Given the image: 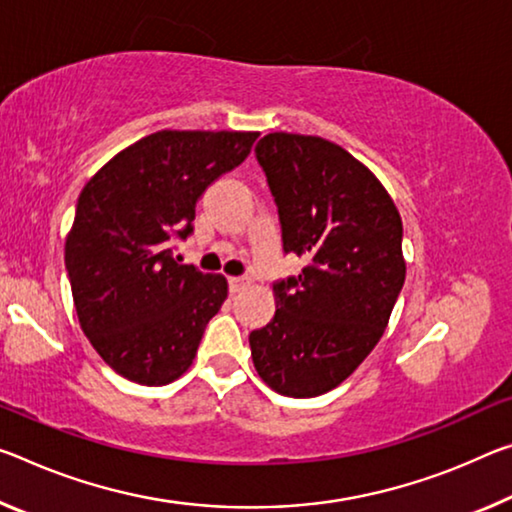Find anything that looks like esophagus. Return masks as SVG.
I'll list each match as a JSON object with an SVG mask.
<instances>
[{
    "instance_id": "esophagus-1",
    "label": "esophagus",
    "mask_w": 512,
    "mask_h": 512,
    "mask_svg": "<svg viewBox=\"0 0 512 512\" xmlns=\"http://www.w3.org/2000/svg\"><path fill=\"white\" fill-rule=\"evenodd\" d=\"M246 287H250V278H246V275H239V278H230V291H243Z\"/></svg>"
}]
</instances>
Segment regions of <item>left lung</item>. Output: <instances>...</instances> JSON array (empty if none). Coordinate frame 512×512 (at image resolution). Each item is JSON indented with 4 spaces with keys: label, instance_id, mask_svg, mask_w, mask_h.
<instances>
[{
    "label": "left lung",
    "instance_id": "left-lung-1",
    "mask_svg": "<svg viewBox=\"0 0 512 512\" xmlns=\"http://www.w3.org/2000/svg\"><path fill=\"white\" fill-rule=\"evenodd\" d=\"M278 205L282 250L305 259L273 285L275 316L250 332L259 378L310 399L380 342L405 282L403 223L371 170L321 136L273 132L255 148Z\"/></svg>",
    "mask_w": 512,
    "mask_h": 512
}]
</instances>
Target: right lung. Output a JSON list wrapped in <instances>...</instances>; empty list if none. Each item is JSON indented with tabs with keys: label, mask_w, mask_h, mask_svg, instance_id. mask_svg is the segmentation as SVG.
<instances>
[{
	"label": "right lung",
	"mask_w": 512,
	"mask_h": 512,
	"mask_svg": "<svg viewBox=\"0 0 512 512\" xmlns=\"http://www.w3.org/2000/svg\"><path fill=\"white\" fill-rule=\"evenodd\" d=\"M257 132L161 129L107 161L81 189L66 239L79 326L100 358L139 385L191 367L227 298L223 275L177 264L209 184L250 154Z\"/></svg>",
	"instance_id": "1"
}]
</instances>
